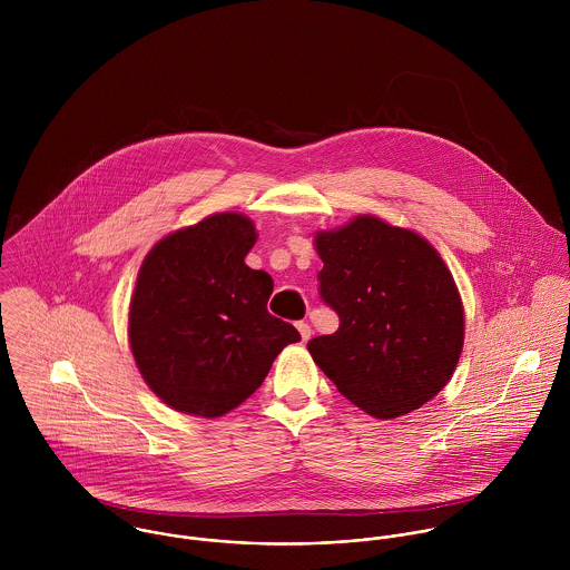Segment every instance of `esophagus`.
Wrapping results in <instances>:
<instances>
[{"mask_svg":"<svg viewBox=\"0 0 570 570\" xmlns=\"http://www.w3.org/2000/svg\"><path fill=\"white\" fill-rule=\"evenodd\" d=\"M296 328L301 331V337H303V342H307V340L312 337V326L307 325V323H298Z\"/></svg>","mask_w":570,"mask_h":570,"instance_id":"esophagus-1","label":"esophagus"}]
</instances>
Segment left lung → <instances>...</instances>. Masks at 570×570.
Listing matches in <instances>:
<instances>
[{
  "instance_id": "1",
  "label": "left lung",
  "mask_w": 570,
  "mask_h": 570,
  "mask_svg": "<svg viewBox=\"0 0 570 570\" xmlns=\"http://www.w3.org/2000/svg\"><path fill=\"white\" fill-rule=\"evenodd\" d=\"M316 249L321 298L340 326L307 348L337 391L377 419L441 393L463 351L465 316L439 252L373 215L318 233Z\"/></svg>"
}]
</instances>
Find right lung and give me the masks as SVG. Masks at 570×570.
Returning a JSON list of instances; mask_svg holds the SVG:
<instances>
[{"label":"right lung","instance_id":"1","mask_svg":"<svg viewBox=\"0 0 570 570\" xmlns=\"http://www.w3.org/2000/svg\"><path fill=\"white\" fill-rule=\"evenodd\" d=\"M254 224L217 213L166 235L140 265L129 344L147 386L166 406L224 416L263 384L301 333L267 312L274 281L245 265Z\"/></svg>","mask_w":570,"mask_h":570}]
</instances>
